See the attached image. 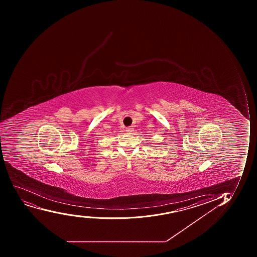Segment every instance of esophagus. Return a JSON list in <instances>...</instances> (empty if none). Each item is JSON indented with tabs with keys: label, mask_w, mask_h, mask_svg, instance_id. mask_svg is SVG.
<instances>
[{
	"label": "esophagus",
	"mask_w": 257,
	"mask_h": 257,
	"mask_svg": "<svg viewBox=\"0 0 257 257\" xmlns=\"http://www.w3.org/2000/svg\"><path fill=\"white\" fill-rule=\"evenodd\" d=\"M133 128H132V127H127L126 128V132L127 133H133Z\"/></svg>",
	"instance_id": "1"
}]
</instances>
